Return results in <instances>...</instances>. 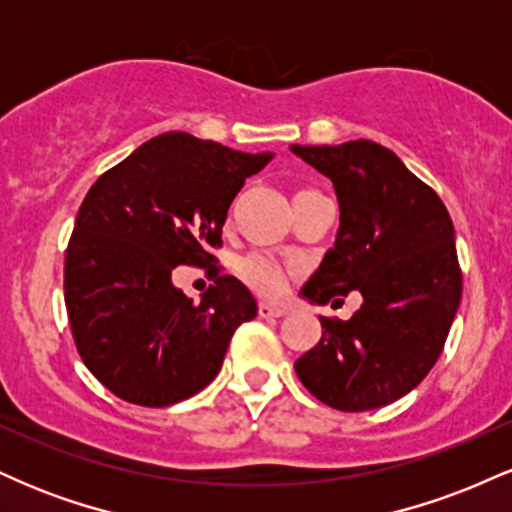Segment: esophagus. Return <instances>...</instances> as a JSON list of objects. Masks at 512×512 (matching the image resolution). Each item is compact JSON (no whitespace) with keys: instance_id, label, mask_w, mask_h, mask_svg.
Segmentation results:
<instances>
[{"instance_id":"esophagus-1","label":"esophagus","mask_w":512,"mask_h":512,"mask_svg":"<svg viewBox=\"0 0 512 512\" xmlns=\"http://www.w3.org/2000/svg\"><path fill=\"white\" fill-rule=\"evenodd\" d=\"M257 313H260V317H281V315L289 313V308H286V305H279V303L262 301L260 308H257Z\"/></svg>"}]
</instances>
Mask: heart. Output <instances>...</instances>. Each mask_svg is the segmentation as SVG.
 I'll use <instances>...</instances> for the list:
<instances>
[{"label":"heart","mask_w":512,"mask_h":512,"mask_svg":"<svg viewBox=\"0 0 512 512\" xmlns=\"http://www.w3.org/2000/svg\"><path fill=\"white\" fill-rule=\"evenodd\" d=\"M238 274L245 284L252 286L257 293H267L274 296L286 286V276H289V267L279 262L276 257L262 255V252H252L245 255L238 262Z\"/></svg>","instance_id":"heart-1"}]
</instances>
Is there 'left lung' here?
Instances as JSON below:
<instances>
[{
  "label": "left lung",
  "mask_w": 512,
  "mask_h": 512,
  "mask_svg": "<svg viewBox=\"0 0 512 512\" xmlns=\"http://www.w3.org/2000/svg\"><path fill=\"white\" fill-rule=\"evenodd\" d=\"M291 151L332 180L339 202L334 248L301 296L317 305L349 291L363 296L351 320L320 317V342L298 358L296 373L332 409L385 407L426 378L460 308L450 214L397 154L368 139Z\"/></svg>",
  "instance_id": "1"
}]
</instances>
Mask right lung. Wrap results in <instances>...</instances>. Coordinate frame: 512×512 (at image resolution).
<instances>
[{"label": "right lung", "instance_id": "obj_1", "mask_svg": "<svg viewBox=\"0 0 512 512\" xmlns=\"http://www.w3.org/2000/svg\"><path fill=\"white\" fill-rule=\"evenodd\" d=\"M269 161L166 132L93 182L64 257V303L81 361L113 395L168 407L219 375L255 298L223 274L192 303L170 274L216 262L233 197Z\"/></svg>", "mask_w": 512, "mask_h": 512}]
</instances>
